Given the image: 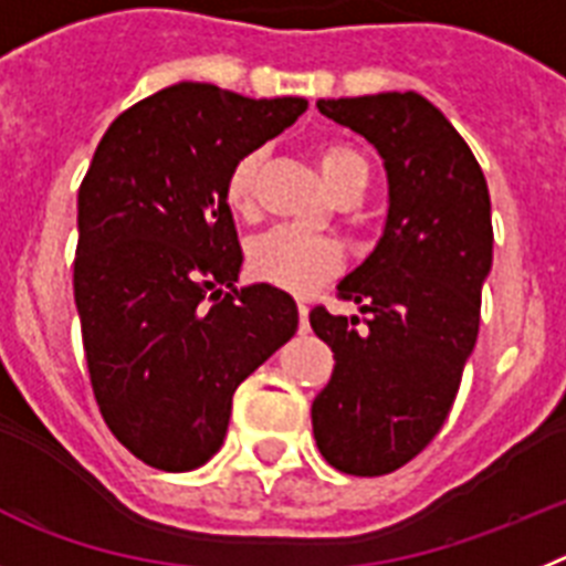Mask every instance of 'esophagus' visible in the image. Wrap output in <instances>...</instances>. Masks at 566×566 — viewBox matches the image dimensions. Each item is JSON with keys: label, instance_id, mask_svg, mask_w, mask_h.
Here are the masks:
<instances>
[{"label": "esophagus", "instance_id": "esophagus-1", "mask_svg": "<svg viewBox=\"0 0 566 566\" xmlns=\"http://www.w3.org/2000/svg\"><path fill=\"white\" fill-rule=\"evenodd\" d=\"M311 327V322H307V304L298 302V331H307Z\"/></svg>", "mask_w": 566, "mask_h": 566}]
</instances>
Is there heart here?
Returning a JSON list of instances; mask_svg holds the SVG:
<instances>
[{
	"label": "heart",
	"mask_w": 566,
	"mask_h": 566,
	"mask_svg": "<svg viewBox=\"0 0 566 566\" xmlns=\"http://www.w3.org/2000/svg\"><path fill=\"white\" fill-rule=\"evenodd\" d=\"M316 161L333 196L353 181H367V161L356 147L344 142H322L316 145ZM262 154L250 150L239 156L224 179V201L235 216H253L255 210V176H259ZM342 268V250L327 239L298 233L290 228H276L253 239L248 248V273L255 282L287 290L304 296L333 279Z\"/></svg>",
	"instance_id": "obj_1"
}]
</instances>
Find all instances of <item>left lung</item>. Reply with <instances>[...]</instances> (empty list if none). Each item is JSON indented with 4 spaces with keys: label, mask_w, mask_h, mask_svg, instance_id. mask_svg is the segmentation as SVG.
<instances>
[{
    "label": "left lung",
    "mask_w": 566,
    "mask_h": 566,
    "mask_svg": "<svg viewBox=\"0 0 566 566\" xmlns=\"http://www.w3.org/2000/svg\"><path fill=\"white\" fill-rule=\"evenodd\" d=\"M316 105L381 154L390 210L376 250L338 284L361 318L311 311L336 358L313 399V436L342 473L385 475L430 444L459 392L493 264L490 190L459 130L419 93Z\"/></svg>",
    "instance_id": "left-lung-1"
}]
</instances>
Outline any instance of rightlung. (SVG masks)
<instances>
[{
  "instance_id": "1",
  "label": "right lung",
  "mask_w": 566,
  "mask_h": 566,
  "mask_svg": "<svg viewBox=\"0 0 566 566\" xmlns=\"http://www.w3.org/2000/svg\"><path fill=\"white\" fill-rule=\"evenodd\" d=\"M304 111L298 96L179 82L113 119L78 185L73 296L93 396L156 470L205 464L235 387L296 333L287 293L233 287L242 248L224 179Z\"/></svg>"
}]
</instances>
